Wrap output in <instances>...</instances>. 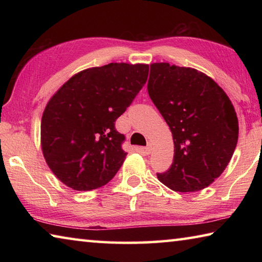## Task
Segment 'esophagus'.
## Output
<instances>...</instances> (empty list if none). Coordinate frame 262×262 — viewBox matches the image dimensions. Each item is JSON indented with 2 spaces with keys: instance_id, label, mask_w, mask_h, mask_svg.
I'll return each mask as SVG.
<instances>
[{
  "instance_id": "34e87169",
  "label": "esophagus",
  "mask_w": 262,
  "mask_h": 262,
  "mask_svg": "<svg viewBox=\"0 0 262 262\" xmlns=\"http://www.w3.org/2000/svg\"><path fill=\"white\" fill-rule=\"evenodd\" d=\"M151 150H152V144L151 143H148L147 147L142 148V151H143L144 155H150V154H151Z\"/></svg>"
}]
</instances>
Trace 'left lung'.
I'll return each instance as SVG.
<instances>
[{
    "instance_id": "obj_1",
    "label": "left lung",
    "mask_w": 262,
    "mask_h": 262,
    "mask_svg": "<svg viewBox=\"0 0 262 262\" xmlns=\"http://www.w3.org/2000/svg\"><path fill=\"white\" fill-rule=\"evenodd\" d=\"M148 92L170 127L171 167L158 180L176 192H198L223 173L238 142L231 100L214 79L167 62L150 64Z\"/></svg>"
}]
</instances>
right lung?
Listing matches in <instances>:
<instances>
[{
	"label": "right lung",
	"instance_id": "add662e5",
	"mask_svg": "<svg viewBox=\"0 0 262 262\" xmlns=\"http://www.w3.org/2000/svg\"><path fill=\"white\" fill-rule=\"evenodd\" d=\"M149 66L108 63L82 70L48 100L41 150L56 178L75 190L108 183L127 156L114 122L147 82Z\"/></svg>",
	"mask_w": 262,
	"mask_h": 262
}]
</instances>
